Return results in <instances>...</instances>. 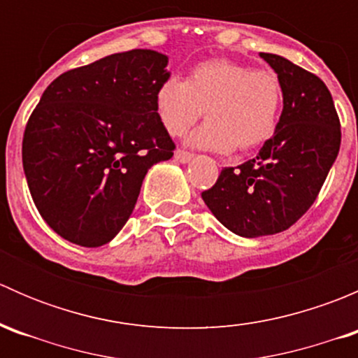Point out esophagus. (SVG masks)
<instances>
[{
	"label": "esophagus",
	"instance_id": "obj_1",
	"mask_svg": "<svg viewBox=\"0 0 358 358\" xmlns=\"http://www.w3.org/2000/svg\"><path fill=\"white\" fill-rule=\"evenodd\" d=\"M175 159L178 162H182V164H187V162H190V159H192V154L190 152H185V150H176L175 152Z\"/></svg>",
	"mask_w": 358,
	"mask_h": 358
}]
</instances>
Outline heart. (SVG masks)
Masks as SVG:
<instances>
[{"label":"heart","mask_w":358,"mask_h":358,"mask_svg":"<svg viewBox=\"0 0 358 358\" xmlns=\"http://www.w3.org/2000/svg\"><path fill=\"white\" fill-rule=\"evenodd\" d=\"M166 131L180 136L201 117L208 121L189 136V145L213 152L248 150L273 135L282 107V85L275 72L227 59L197 64L185 81L164 79L154 96Z\"/></svg>","instance_id":"b5f03b06"}]
</instances>
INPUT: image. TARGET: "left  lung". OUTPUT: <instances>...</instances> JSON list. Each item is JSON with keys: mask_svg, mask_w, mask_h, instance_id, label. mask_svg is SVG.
I'll list each match as a JSON object with an SVG mask.
<instances>
[{"mask_svg": "<svg viewBox=\"0 0 358 358\" xmlns=\"http://www.w3.org/2000/svg\"><path fill=\"white\" fill-rule=\"evenodd\" d=\"M282 85V114L258 156L223 168L202 201L241 237L287 230L319 196L341 143L333 96L320 78L291 60L259 53Z\"/></svg>", "mask_w": 358, "mask_h": 358, "instance_id": "8db88e82", "label": "left lung"}]
</instances>
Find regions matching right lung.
<instances>
[{
    "instance_id": "1",
    "label": "right lung",
    "mask_w": 358,
    "mask_h": 358,
    "mask_svg": "<svg viewBox=\"0 0 358 358\" xmlns=\"http://www.w3.org/2000/svg\"><path fill=\"white\" fill-rule=\"evenodd\" d=\"M168 57L129 50L60 74L29 117L22 164L32 201L72 244L110 243L135 209L150 166L175 143L156 114Z\"/></svg>"
}]
</instances>
